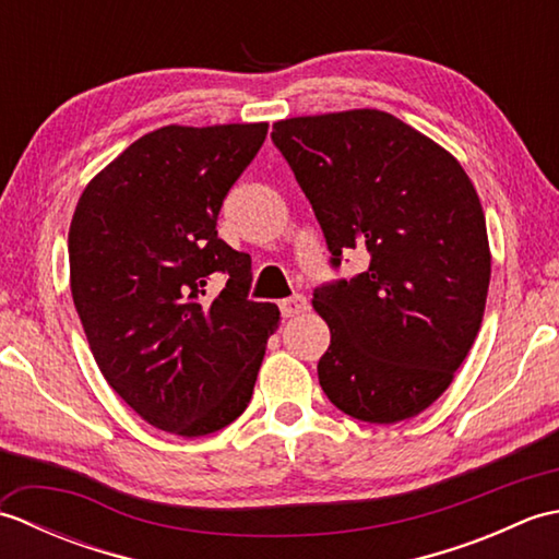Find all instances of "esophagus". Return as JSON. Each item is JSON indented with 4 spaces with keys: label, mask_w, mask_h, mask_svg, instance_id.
<instances>
[{
    "label": "esophagus",
    "mask_w": 559,
    "mask_h": 559,
    "mask_svg": "<svg viewBox=\"0 0 559 559\" xmlns=\"http://www.w3.org/2000/svg\"><path fill=\"white\" fill-rule=\"evenodd\" d=\"M305 307H307V298L305 295H290V298H286L281 302V312H283V317H298L300 312H305Z\"/></svg>",
    "instance_id": "34e87169"
}]
</instances>
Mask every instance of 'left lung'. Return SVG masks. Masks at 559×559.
I'll list each match as a JSON object with an SVG mask.
<instances>
[{
  "label": "left lung",
  "mask_w": 559,
  "mask_h": 559,
  "mask_svg": "<svg viewBox=\"0 0 559 559\" xmlns=\"http://www.w3.org/2000/svg\"><path fill=\"white\" fill-rule=\"evenodd\" d=\"M310 199L329 264L362 252L353 278L322 283L314 310L331 329L319 384L355 420L391 425L444 394L485 312V213L454 156L394 115L350 110L273 124Z\"/></svg>",
  "instance_id": "left-lung-1"
}]
</instances>
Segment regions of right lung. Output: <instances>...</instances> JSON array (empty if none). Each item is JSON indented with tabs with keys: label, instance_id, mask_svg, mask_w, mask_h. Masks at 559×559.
Returning <instances> with one entry per match:
<instances>
[{
	"label": "right lung",
	"instance_id": "right-lung-1",
	"mask_svg": "<svg viewBox=\"0 0 559 559\" xmlns=\"http://www.w3.org/2000/svg\"><path fill=\"white\" fill-rule=\"evenodd\" d=\"M266 132L264 122L156 129L83 189L71 218V298L93 358L158 430L218 432L252 399L281 312L249 300L252 259L216 223ZM213 277L226 281L218 296Z\"/></svg>",
	"mask_w": 559,
	"mask_h": 559
}]
</instances>
